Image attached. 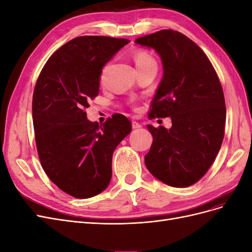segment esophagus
I'll use <instances>...</instances> for the list:
<instances>
[{
    "instance_id": "obj_1",
    "label": "esophagus",
    "mask_w": 252,
    "mask_h": 252,
    "mask_svg": "<svg viewBox=\"0 0 252 252\" xmlns=\"http://www.w3.org/2000/svg\"><path fill=\"white\" fill-rule=\"evenodd\" d=\"M140 128H142L141 124H139L138 122L133 121V122H132V129H140Z\"/></svg>"
}]
</instances>
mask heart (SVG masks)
<instances>
[{
	"label": "heart",
	"mask_w": 252,
	"mask_h": 252,
	"mask_svg": "<svg viewBox=\"0 0 252 252\" xmlns=\"http://www.w3.org/2000/svg\"><path fill=\"white\" fill-rule=\"evenodd\" d=\"M134 62H135L136 67H139V66L146 65V64L151 63V62H155V60L149 55L148 52L138 51L134 55Z\"/></svg>",
	"instance_id": "heart-1"
}]
</instances>
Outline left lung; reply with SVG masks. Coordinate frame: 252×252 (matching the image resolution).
<instances>
[{"label":"left lung","mask_w":252,"mask_h":252,"mask_svg":"<svg viewBox=\"0 0 252 252\" xmlns=\"http://www.w3.org/2000/svg\"><path fill=\"white\" fill-rule=\"evenodd\" d=\"M135 43L154 48L163 63L149 119L170 117L172 123L169 129L147 125L154 142L145 164L167 185L191 186L208 171L224 139L222 85L205 52L179 32L159 30Z\"/></svg>","instance_id":"1"}]
</instances>
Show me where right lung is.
Returning <instances> with one entry per match:
<instances>
[{
    "mask_svg": "<svg viewBox=\"0 0 252 252\" xmlns=\"http://www.w3.org/2000/svg\"><path fill=\"white\" fill-rule=\"evenodd\" d=\"M129 40L84 35L67 42L48 59L32 96L35 144L51 182L77 199L107 188L112 155L131 131L123 114L101 126L87 120L85 109L98 94L102 68Z\"/></svg>",
    "mask_w": 252,
    "mask_h": 252,
    "instance_id": "add662e5",
    "label": "right lung"
}]
</instances>
